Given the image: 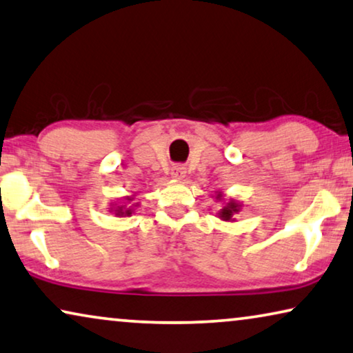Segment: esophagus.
Here are the masks:
<instances>
[{"label": "esophagus", "instance_id": "1", "mask_svg": "<svg viewBox=\"0 0 353 353\" xmlns=\"http://www.w3.org/2000/svg\"><path fill=\"white\" fill-rule=\"evenodd\" d=\"M171 176L174 179H182L183 176H185V168H183L182 165H176L172 166L171 170Z\"/></svg>", "mask_w": 353, "mask_h": 353}]
</instances>
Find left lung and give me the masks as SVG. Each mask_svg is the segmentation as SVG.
<instances>
[{"instance_id": "left-lung-1", "label": "left lung", "mask_w": 353, "mask_h": 353, "mask_svg": "<svg viewBox=\"0 0 353 353\" xmlns=\"http://www.w3.org/2000/svg\"><path fill=\"white\" fill-rule=\"evenodd\" d=\"M233 212H238V206H236L234 203H231L230 206L222 209V212H220V217H222L223 220H230L231 215H233Z\"/></svg>"}]
</instances>
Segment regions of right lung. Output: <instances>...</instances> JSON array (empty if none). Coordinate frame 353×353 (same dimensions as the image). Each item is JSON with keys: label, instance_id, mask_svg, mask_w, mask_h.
Wrapping results in <instances>:
<instances>
[{"label": "right lung", "instance_id": "obj_1", "mask_svg": "<svg viewBox=\"0 0 353 353\" xmlns=\"http://www.w3.org/2000/svg\"><path fill=\"white\" fill-rule=\"evenodd\" d=\"M117 214H119V215H123V214H130V210H125V212H123V210H122V209H120Z\"/></svg>", "mask_w": 353, "mask_h": 353}]
</instances>
